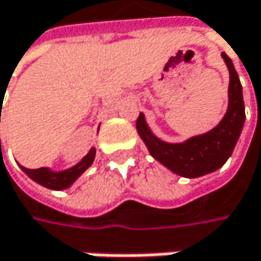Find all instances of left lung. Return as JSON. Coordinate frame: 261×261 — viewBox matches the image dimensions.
<instances>
[{
    "mask_svg": "<svg viewBox=\"0 0 261 261\" xmlns=\"http://www.w3.org/2000/svg\"><path fill=\"white\" fill-rule=\"evenodd\" d=\"M221 55L230 71L228 109L223 121L214 130L203 136L191 137L184 143L170 145L152 136L142 113L136 121L137 133L146 143L155 160L185 178H197L220 169L233 152L244 127L245 106L242 97V85L231 60L224 52Z\"/></svg>",
    "mask_w": 261,
    "mask_h": 261,
    "instance_id": "left-lung-1",
    "label": "left lung"
}]
</instances>
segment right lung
Listing matches in <instances>:
<instances>
[{"mask_svg": "<svg viewBox=\"0 0 261 261\" xmlns=\"http://www.w3.org/2000/svg\"><path fill=\"white\" fill-rule=\"evenodd\" d=\"M94 156H95V149H91L89 154L86 155L79 164H76L74 167H71V169H68V170L58 172V173H54V172H50L49 169H44V167H40V169H27V167L22 166V170H23L30 178L34 179L36 182L41 184V185L46 187V188L64 190V188L70 187V185H71V184L79 178L83 172L92 164Z\"/></svg>", "mask_w": 261, "mask_h": 261, "instance_id": "1", "label": "right lung"}]
</instances>
